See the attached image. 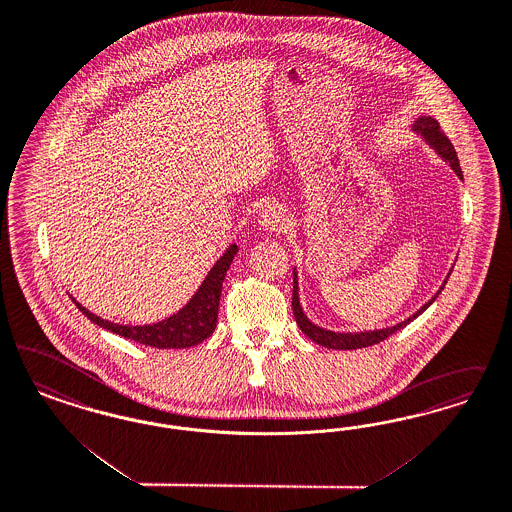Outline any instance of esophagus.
Segmentation results:
<instances>
[{
    "instance_id": "1",
    "label": "esophagus",
    "mask_w": 512,
    "mask_h": 512,
    "mask_svg": "<svg viewBox=\"0 0 512 512\" xmlns=\"http://www.w3.org/2000/svg\"><path fill=\"white\" fill-rule=\"evenodd\" d=\"M259 225L265 230H283L287 227V215L278 204H268L259 213Z\"/></svg>"
}]
</instances>
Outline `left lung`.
I'll return each instance as SVG.
<instances>
[{"label":"left lung","instance_id":"left-lung-1","mask_svg":"<svg viewBox=\"0 0 512 512\" xmlns=\"http://www.w3.org/2000/svg\"><path fill=\"white\" fill-rule=\"evenodd\" d=\"M412 130H416L418 134H422L425 141L435 147V151L441 155L442 159L446 162H450L452 170L458 174L459 179H463V172H461V166H459L458 155H456V149L452 145V141L448 140V136L441 130V124L437 123L433 117H420L414 121ZM450 278V274L446 276V280ZM446 280L442 283L441 289L437 291V295L429 302H425L422 308L412 316V318L405 319L393 327L388 329H378V331H365V333H335V331H327V329H321L318 325H314L310 319L304 316L302 308H300L299 302V282H297V272H293V314L295 319L299 323L300 331L304 335L308 336L310 340H314L319 346H325V348H331V350H359V348H367L372 344H378L382 340H386L389 335L397 333L399 329L406 327L410 321L414 318H418L422 314L423 310H427L433 300L439 297Z\"/></svg>","mask_w":512,"mask_h":512}]
</instances>
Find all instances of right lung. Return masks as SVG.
<instances>
[{
    "instance_id": "right-lung-1",
    "label": "right lung",
    "mask_w": 512,
    "mask_h": 512,
    "mask_svg": "<svg viewBox=\"0 0 512 512\" xmlns=\"http://www.w3.org/2000/svg\"><path fill=\"white\" fill-rule=\"evenodd\" d=\"M236 251H238L236 244L229 246V249L223 253V257H219V261L208 272L206 280L198 287L193 299L189 300L174 316L162 319L153 325H119V323L107 321V319L92 314L71 295L70 297L75 302V306L92 323L104 327L115 335L124 336L128 340L140 342V344L151 346V348H162V350L191 348V346L204 342L215 331L223 280H225V274L229 270Z\"/></svg>"
}]
</instances>
